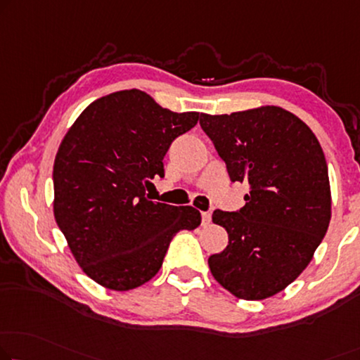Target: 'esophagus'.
<instances>
[{"label":"esophagus","mask_w":360,"mask_h":360,"mask_svg":"<svg viewBox=\"0 0 360 360\" xmlns=\"http://www.w3.org/2000/svg\"><path fill=\"white\" fill-rule=\"evenodd\" d=\"M210 221H212V213L210 212H202V224H203V226L210 224Z\"/></svg>","instance_id":"34e87169"}]
</instances>
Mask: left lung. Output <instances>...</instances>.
Masks as SVG:
<instances>
[{"label":"left lung","instance_id":"1","mask_svg":"<svg viewBox=\"0 0 360 360\" xmlns=\"http://www.w3.org/2000/svg\"><path fill=\"white\" fill-rule=\"evenodd\" d=\"M200 126L231 181L250 186L239 212H213L229 243L208 259L212 275L239 299L275 296L307 268L328 229L323 150L310 127L280 106L202 112Z\"/></svg>","mask_w":360,"mask_h":360}]
</instances>
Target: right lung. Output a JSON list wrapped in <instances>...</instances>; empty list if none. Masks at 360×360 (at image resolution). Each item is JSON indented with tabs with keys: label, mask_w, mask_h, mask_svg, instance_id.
<instances>
[{
	"label": "right lung",
	"mask_w": 360,
	"mask_h": 360,
	"mask_svg": "<svg viewBox=\"0 0 360 360\" xmlns=\"http://www.w3.org/2000/svg\"><path fill=\"white\" fill-rule=\"evenodd\" d=\"M198 112L162 108L142 90L95 100L69 127L53 165V213L74 259L95 283L129 291L162 268L173 236L202 221L194 207L152 202L171 142Z\"/></svg>",
	"instance_id": "add662e5"
}]
</instances>
